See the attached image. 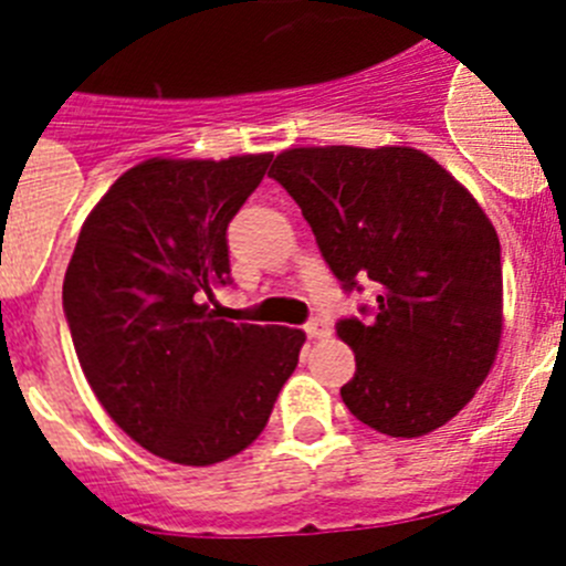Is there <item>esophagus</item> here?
Instances as JSON below:
<instances>
[{
  "mask_svg": "<svg viewBox=\"0 0 566 566\" xmlns=\"http://www.w3.org/2000/svg\"><path fill=\"white\" fill-rule=\"evenodd\" d=\"M306 334L312 339H323V337H328V334H332V326H328V319L314 317V319H308V323H306Z\"/></svg>",
  "mask_w": 566,
  "mask_h": 566,
  "instance_id": "esophagus-1",
  "label": "esophagus"
}]
</instances>
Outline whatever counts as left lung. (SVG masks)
Masks as SVG:
<instances>
[{
	"label": "left lung",
	"mask_w": 566,
	"mask_h": 566,
	"mask_svg": "<svg viewBox=\"0 0 566 566\" xmlns=\"http://www.w3.org/2000/svg\"><path fill=\"white\" fill-rule=\"evenodd\" d=\"M269 175L345 292L359 280L377 289L371 317L337 323L357 357L339 388L348 411L402 439L451 422L502 339V249L476 198L413 147H297Z\"/></svg>",
	"instance_id": "1"
}]
</instances>
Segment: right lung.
Returning <instances> with one entry per match:
<instances>
[{"label":"right lung","mask_w":566,"mask_h":566,"mask_svg":"<svg viewBox=\"0 0 566 566\" xmlns=\"http://www.w3.org/2000/svg\"><path fill=\"white\" fill-rule=\"evenodd\" d=\"M272 155L149 158L87 214L62 300L76 357L104 411L155 457L223 462L260 437L306 334L229 323L227 229Z\"/></svg>","instance_id":"right-lung-1"}]
</instances>
